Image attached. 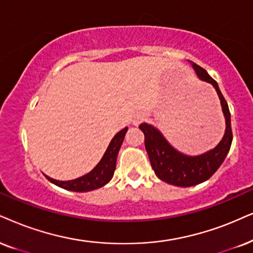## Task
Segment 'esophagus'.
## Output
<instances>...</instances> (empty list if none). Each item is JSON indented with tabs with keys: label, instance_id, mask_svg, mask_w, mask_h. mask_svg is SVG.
Here are the masks:
<instances>
[{
	"label": "esophagus",
	"instance_id": "1",
	"mask_svg": "<svg viewBox=\"0 0 253 253\" xmlns=\"http://www.w3.org/2000/svg\"><path fill=\"white\" fill-rule=\"evenodd\" d=\"M143 114H141V113H136L135 116L133 117V119H132V123H133V125H139L140 123H141V121L143 120Z\"/></svg>",
	"mask_w": 253,
	"mask_h": 253
}]
</instances>
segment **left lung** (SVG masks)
<instances>
[{"instance_id": "left-lung-1", "label": "left lung", "mask_w": 253, "mask_h": 253, "mask_svg": "<svg viewBox=\"0 0 253 253\" xmlns=\"http://www.w3.org/2000/svg\"><path fill=\"white\" fill-rule=\"evenodd\" d=\"M193 68L198 78L210 83L215 87L219 97L222 111L225 117L226 128L224 136L218 145L202 155L188 156L172 148L164 135L153 126L148 124H141L139 126V128L145 134L146 150L156 176L169 184L178 185V187H191L209 180L225 160L232 142L231 117H230L229 106L218 85L203 68L194 63Z\"/></svg>"}]
</instances>
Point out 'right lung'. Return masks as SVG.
I'll list each match as a JSON object with an SVG mask.
<instances>
[{
    "label": "right lung",
    "mask_w": 253,
    "mask_h": 253,
    "mask_svg": "<svg viewBox=\"0 0 253 253\" xmlns=\"http://www.w3.org/2000/svg\"><path fill=\"white\" fill-rule=\"evenodd\" d=\"M127 129L128 128L126 127V128L121 129L119 133H117L114 135L111 143L107 147L106 152H105L103 159L100 160V162L88 174L71 181H57L46 176V175L45 177L50 182H52L53 184L58 185V187L63 188V189L79 191V193H82V191L94 190L103 187V185L108 183L112 176H113L114 170H116L118 153H119L120 147L123 145L124 137L126 135Z\"/></svg>",
    "instance_id": "right-lung-1"
}]
</instances>
